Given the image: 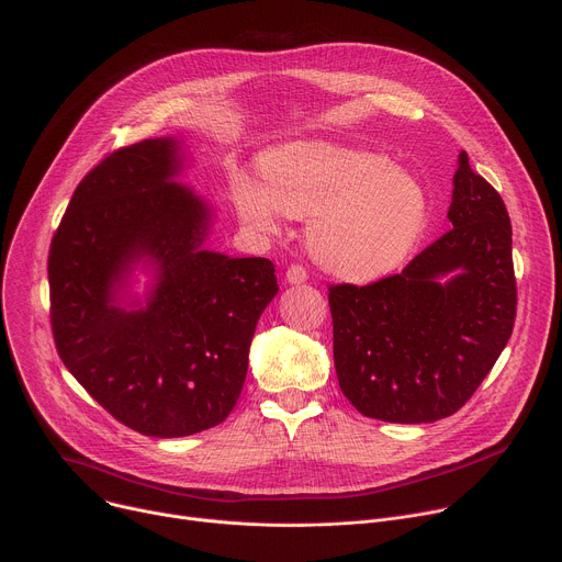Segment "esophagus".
<instances>
[{
	"label": "esophagus",
	"instance_id": "obj_1",
	"mask_svg": "<svg viewBox=\"0 0 562 562\" xmlns=\"http://www.w3.org/2000/svg\"><path fill=\"white\" fill-rule=\"evenodd\" d=\"M306 278H308V273L302 265H291L286 269V282L289 284H302V282H306Z\"/></svg>",
	"mask_w": 562,
	"mask_h": 562
}]
</instances>
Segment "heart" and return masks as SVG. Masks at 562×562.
<instances>
[{
	"mask_svg": "<svg viewBox=\"0 0 562 562\" xmlns=\"http://www.w3.org/2000/svg\"><path fill=\"white\" fill-rule=\"evenodd\" d=\"M262 171L265 184L245 173L233 178L237 215L258 231H273L280 213L313 217V256L351 280L403 265L429 222L423 184L378 153L297 144L269 155Z\"/></svg>",
	"mask_w": 562,
	"mask_h": 562,
	"instance_id": "b5f03b06",
	"label": "heart"
}]
</instances>
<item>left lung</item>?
<instances>
[{
	"instance_id": "8db88e82",
	"label": "left lung",
	"mask_w": 562,
	"mask_h": 562,
	"mask_svg": "<svg viewBox=\"0 0 562 562\" xmlns=\"http://www.w3.org/2000/svg\"><path fill=\"white\" fill-rule=\"evenodd\" d=\"M447 217L453 228L403 273L329 286L338 382L367 418L420 425L456 414L512 338L509 213L464 150Z\"/></svg>"
}]
</instances>
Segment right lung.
Here are the masks:
<instances>
[{"label": "right lung", "mask_w": 562, "mask_h": 562, "mask_svg": "<svg viewBox=\"0 0 562 562\" xmlns=\"http://www.w3.org/2000/svg\"><path fill=\"white\" fill-rule=\"evenodd\" d=\"M178 169L173 139L115 148L77 184L48 251L61 362L117 423L153 438L226 420L278 293L271 260L202 249L209 209L171 182ZM144 252L160 282L146 310L126 314L112 286Z\"/></svg>", "instance_id": "1"}]
</instances>
